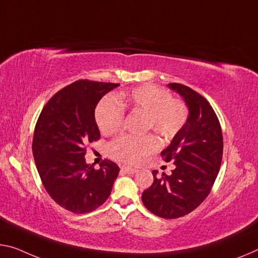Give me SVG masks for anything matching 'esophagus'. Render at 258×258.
<instances>
[{
    "instance_id": "1",
    "label": "esophagus",
    "mask_w": 258,
    "mask_h": 258,
    "mask_svg": "<svg viewBox=\"0 0 258 258\" xmlns=\"http://www.w3.org/2000/svg\"><path fill=\"white\" fill-rule=\"evenodd\" d=\"M121 171H124V172H126V173L132 174V173H136L138 170L134 169V167H131V166H121Z\"/></svg>"
}]
</instances>
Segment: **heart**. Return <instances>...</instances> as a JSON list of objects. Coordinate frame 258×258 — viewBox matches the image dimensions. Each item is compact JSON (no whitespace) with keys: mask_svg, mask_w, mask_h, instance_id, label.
<instances>
[{"mask_svg":"<svg viewBox=\"0 0 258 258\" xmlns=\"http://www.w3.org/2000/svg\"><path fill=\"white\" fill-rule=\"evenodd\" d=\"M126 108L145 113L146 127L155 131L164 140L172 139L182 128L188 116L186 105L173 100L165 89L144 85L100 102L95 110V119L101 132L107 136L117 133L124 122ZM157 148V139L151 134L121 136L110 144L109 153L113 159L134 164Z\"/></svg>","mask_w":258,"mask_h":258,"instance_id":"1","label":"heart"}]
</instances>
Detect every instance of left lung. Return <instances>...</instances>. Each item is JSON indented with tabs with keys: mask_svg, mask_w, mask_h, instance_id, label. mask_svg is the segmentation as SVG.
Segmentation results:
<instances>
[{
	"mask_svg": "<svg viewBox=\"0 0 258 258\" xmlns=\"http://www.w3.org/2000/svg\"><path fill=\"white\" fill-rule=\"evenodd\" d=\"M188 108L182 128L161 155L173 162L167 175L154 170V182L142 193L145 207L158 217L173 219L188 215L209 195L223 157V134L217 116L202 95L181 84H169Z\"/></svg>",
	"mask_w": 258,
	"mask_h": 258,
	"instance_id": "left-lung-1",
	"label": "left lung"
}]
</instances>
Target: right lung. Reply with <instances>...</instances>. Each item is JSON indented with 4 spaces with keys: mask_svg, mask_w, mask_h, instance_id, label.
Listing matches in <instances>:
<instances>
[{
    "mask_svg": "<svg viewBox=\"0 0 258 258\" xmlns=\"http://www.w3.org/2000/svg\"><path fill=\"white\" fill-rule=\"evenodd\" d=\"M119 84L78 80L57 92L36 121L32 150L47 193L75 214L102 206L111 193L119 167L104 159L96 170L85 159L86 145L100 139L95 108Z\"/></svg>",
    "mask_w": 258,
    "mask_h": 258,
    "instance_id": "right-lung-1",
    "label": "right lung"
}]
</instances>
